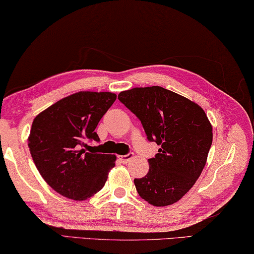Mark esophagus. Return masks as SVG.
Wrapping results in <instances>:
<instances>
[{
	"label": "esophagus",
	"instance_id": "obj_1",
	"mask_svg": "<svg viewBox=\"0 0 254 254\" xmlns=\"http://www.w3.org/2000/svg\"><path fill=\"white\" fill-rule=\"evenodd\" d=\"M132 157H134V154H132V153H129V154H127V155H119L118 159L122 161L123 163H128V162H129Z\"/></svg>",
	"mask_w": 254,
	"mask_h": 254
}]
</instances>
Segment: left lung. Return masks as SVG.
<instances>
[{
  "label": "left lung",
  "mask_w": 254,
  "mask_h": 254,
  "mask_svg": "<svg viewBox=\"0 0 254 254\" xmlns=\"http://www.w3.org/2000/svg\"><path fill=\"white\" fill-rule=\"evenodd\" d=\"M139 118L159 153L148 160L146 176L135 179L137 192L149 205L177 202L192 188L205 168L213 142V127L198 103L162 86H146L118 94Z\"/></svg>",
  "instance_id": "left-lung-1"
}]
</instances>
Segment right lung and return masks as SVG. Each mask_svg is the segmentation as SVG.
Instances as JSON below:
<instances>
[{"instance_id":"add662e5","label":"right lung","mask_w":254,"mask_h":254,"mask_svg":"<svg viewBox=\"0 0 254 254\" xmlns=\"http://www.w3.org/2000/svg\"><path fill=\"white\" fill-rule=\"evenodd\" d=\"M117 94L80 91L58 100L33 119L28 146L44 180L62 196L76 201L105 186L116 164L114 154L88 153L86 140H99L100 119Z\"/></svg>"}]
</instances>
